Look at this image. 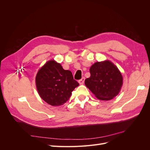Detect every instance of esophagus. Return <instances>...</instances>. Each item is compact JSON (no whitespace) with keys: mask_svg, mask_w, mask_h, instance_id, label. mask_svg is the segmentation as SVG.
<instances>
[{"mask_svg":"<svg viewBox=\"0 0 150 150\" xmlns=\"http://www.w3.org/2000/svg\"><path fill=\"white\" fill-rule=\"evenodd\" d=\"M84 80H85V78H83L79 80L78 82H79V84H83L84 83Z\"/></svg>","mask_w":150,"mask_h":150,"instance_id":"esophagus-1","label":"esophagus"}]
</instances>
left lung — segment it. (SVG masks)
Wrapping results in <instances>:
<instances>
[{
    "label": "left lung",
    "mask_w": 150,
    "mask_h": 150,
    "mask_svg": "<svg viewBox=\"0 0 150 150\" xmlns=\"http://www.w3.org/2000/svg\"><path fill=\"white\" fill-rule=\"evenodd\" d=\"M91 76L85 80V85L98 99L108 101L120 92L123 83L120 70L112 62H96L91 66Z\"/></svg>",
    "instance_id": "obj_1"
}]
</instances>
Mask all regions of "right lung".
Masks as SVG:
<instances>
[{
  "label": "right lung",
  "instance_id": "right-lung-1",
  "mask_svg": "<svg viewBox=\"0 0 150 150\" xmlns=\"http://www.w3.org/2000/svg\"><path fill=\"white\" fill-rule=\"evenodd\" d=\"M35 85L40 97L52 106H59L69 100L72 91L79 85L72 72L63 69L54 60L46 62L38 71Z\"/></svg>",
  "mask_w": 150,
  "mask_h": 150
}]
</instances>
